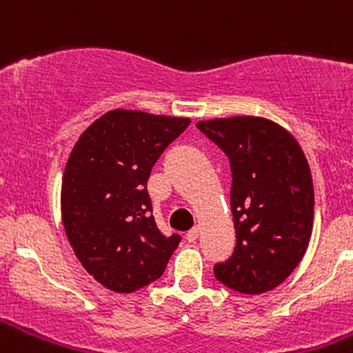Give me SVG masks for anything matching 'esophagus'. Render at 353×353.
Returning a JSON list of instances; mask_svg holds the SVG:
<instances>
[{
	"mask_svg": "<svg viewBox=\"0 0 353 353\" xmlns=\"http://www.w3.org/2000/svg\"><path fill=\"white\" fill-rule=\"evenodd\" d=\"M198 236H199V226H194L191 232L187 233V240H189V242H196V240H198Z\"/></svg>",
	"mask_w": 353,
	"mask_h": 353,
	"instance_id": "34e87169",
	"label": "esophagus"
}]
</instances>
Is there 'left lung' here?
Returning <instances> with one entry per match:
<instances>
[{
	"label": "left lung",
	"instance_id": "1",
	"mask_svg": "<svg viewBox=\"0 0 353 353\" xmlns=\"http://www.w3.org/2000/svg\"><path fill=\"white\" fill-rule=\"evenodd\" d=\"M230 159L232 258L214 267L228 288L260 295L281 285L301 263L314 217L311 170L293 134L261 117L196 123Z\"/></svg>",
	"mask_w": 353,
	"mask_h": 353
}]
</instances>
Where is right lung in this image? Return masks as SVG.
<instances>
[{"instance_id":"right-lung-1","label":"right lung","mask_w":353,"mask_h":353,"mask_svg":"<svg viewBox=\"0 0 353 353\" xmlns=\"http://www.w3.org/2000/svg\"><path fill=\"white\" fill-rule=\"evenodd\" d=\"M189 118L113 109L79 136L61 179V221L84 270L132 293L164 274L179 235L159 232L146 182Z\"/></svg>"}]
</instances>
